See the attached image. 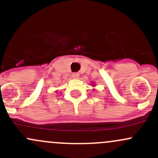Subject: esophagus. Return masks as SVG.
Wrapping results in <instances>:
<instances>
[{
  "label": "esophagus",
  "instance_id": "obj_1",
  "mask_svg": "<svg viewBox=\"0 0 158 158\" xmlns=\"http://www.w3.org/2000/svg\"><path fill=\"white\" fill-rule=\"evenodd\" d=\"M72 76L73 78H74V79H77V78H79V74L78 73H74L72 74Z\"/></svg>",
  "mask_w": 158,
  "mask_h": 158
}]
</instances>
